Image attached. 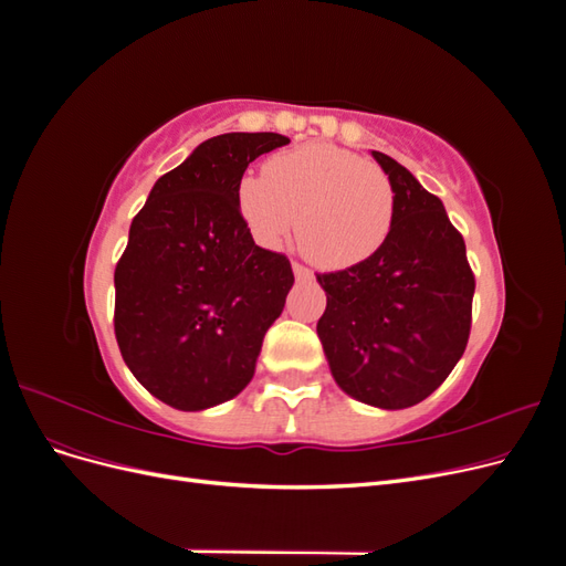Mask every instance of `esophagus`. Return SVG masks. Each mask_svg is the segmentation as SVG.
Returning <instances> with one entry per match:
<instances>
[{
	"label": "esophagus",
	"instance_id": "34e87169",
	"mask_svg": "<svg viewBox=\"0 0 566 566\" xmlns=\"http://www.w3.org/2000/svg\"><path fill=\"white\" fill-rule=\"evenodd\" d=\"M293 273H295V279H297V281H310V279L314 276V273H312L310 269H306V266H302L300 262H295V264H293Z\"/></svg>",
	"mask_w": 566,
	"mask_h": 566
}]
</instances>
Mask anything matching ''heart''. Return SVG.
<instances>
[{"label":"heart","mask_w":566,"mask_h":566,"mask_svg":"<svg viewBox=\"0 0 566 566\" xmlns=\"http://www.w3.org/2000/svg\"><path fill=\"white\" fill-rule=\"evenodd\" d=\"M235 210L256 243L297 245L318 269L361 264L391 233L397 193L382 169L335 144H304L271 156L262 175L235 184Z\"/></svg>","instance_id":"1"}]
</instances>
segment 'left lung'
Returning a JSON list of instances; mask_svg holds the SVG:
<instances>
[{
  "mask_svg": "<svg viewBox=\"0 0 566 566\" xmlns=\"http://www.w3.org/2000/svg\"><path fill=\"white\" fill-rule=\"evenodd\" d=\"M373 158L397 193L394 227L370 260L318 273L328 302L316 333L342 391L399 410L430 397L460 361L474 276L443 202L394 158Z\"/></svg>",
  "mask_w": 566,
  "mask_h": 566,
  "instance_id": "8db88e82",
  "label": "left lung"
}]
</instances>
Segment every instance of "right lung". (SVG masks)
I'll return each instance as SVG.
<instances>
[{"label":"right lung","mask_w":566,"mask_h":566,"mask_svg":"<svg viewBox=\"0 0 566 566\" xmlns=\"http://www.w3.org/2000/svg\"><path fill=\"white\" fill-rule=\"evenodd\" d=\"M273 132L202 142L150 188L115 266V337L132 375L179 410L241 394L271 323L295 283L281 252L254 245L235 210V184Z\"/></svg>","instance_id":"add662e5"}]
</instances>
